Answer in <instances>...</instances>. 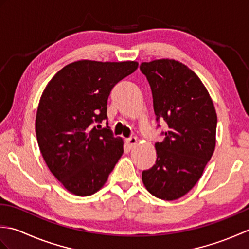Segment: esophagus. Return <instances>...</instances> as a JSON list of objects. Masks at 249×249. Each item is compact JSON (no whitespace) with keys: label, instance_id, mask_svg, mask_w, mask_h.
Segmentation results:
<instances>
[{"label":"esophagus","instance_id":"obj_1","mask_svg":"<svg viewBox=\"0 0 249 249\" xmlns=\"http://www.w3.org/2000/svg\"><path fill=\"white\" fill-rule=\"evenodd\" d=\"M126 142H127L129 147H134L137 143H138V139H137L136 137H130V138L126 139Z\"/></svg>","mask_w":249,"mask_h":249}]
</instances>
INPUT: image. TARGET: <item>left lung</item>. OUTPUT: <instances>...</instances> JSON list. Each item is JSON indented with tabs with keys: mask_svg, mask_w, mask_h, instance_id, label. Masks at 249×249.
<instances>
[{
	"mask_svg": "<svg viewBox=\"0 0 249 249\" xmlns=\"http://www.w3.org/2000/svg\"><path fill=\"white\" fill-rule=\"evenodd\" d=\"M158 120L168 124L162 142H156V163L142 172V182L156 198L183 197L202 177L216 144L213 100L200 78L183 63L172 59L143 62Z\"/></svg>",
	"mask_w": 249,
	"mask_h": 249,
	"instance_id": "8db88e82",
	"label": "left lung"
}]
</instances>
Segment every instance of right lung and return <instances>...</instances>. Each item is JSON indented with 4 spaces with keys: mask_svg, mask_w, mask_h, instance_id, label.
Returning a JSON list of instances; mask_svg holds the SVG:
<instances>
[{
    "mask_svg": "<svg viewBox=\"0 0 249 249\" xmlns=\"http://www.w3.org/2000/svg\"><path fill=\"white\" fill-rule=\"evenodd\" d=\"M138 65L136 61L72 62L41 94L37 142L51 173L72 195L87 197L102 189L123 154V139L95 124L107 120L111 89Z\"/></svg>",
    "mask_w": 249,
    "mask_h": 249,
    "instance_id": "add662e5",
    "label": "right lung"
}]
</instances>
